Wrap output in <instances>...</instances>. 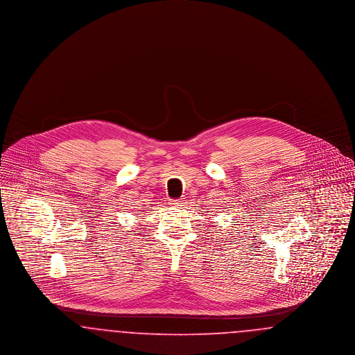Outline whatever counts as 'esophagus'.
<instances>
[{"label": "esophagus", "instance_id": "obj_1", "mask_svg": "<svg viewBox=\"0 0 355 355\" xmlns=\"http://www.w3.org/2000/svg\"><path fill=\"white\" fill-rule=\"evenodd\" d=\"M184 198H181V200H174V201H171V205H174V206H177V207H180V206H184Z\"/></svg>", "mask_w": 355, "mask_h": 355}]
</instances>
